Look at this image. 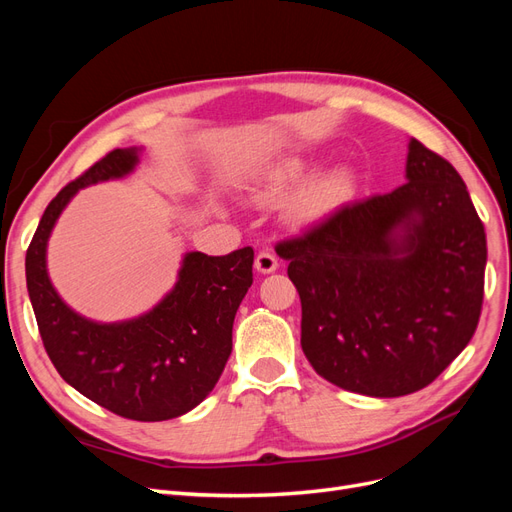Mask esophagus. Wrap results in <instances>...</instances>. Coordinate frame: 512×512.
<instances>
[{
  "mask_svg": "<svg viewBox=\"0 0 512 512\" xmlns=\"http://www.w3.org/2000/svg\"><path fill=\"white\" fill-rule=\"evenodd\" d=\"M256 269L260 273H273L277 269V258L269 250H260L256 254Z\"/></svg>",
  "mask_w": 512,
  "mask_h": 512,
  "instance_id": "obj_1",
  "label": "esophagus"
}]
</instances>
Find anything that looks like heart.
Instances as JSON below:
<instances>
[{
	"mask_svg": "<svg viewBox=\"0 0 512 512\" xmlns=\"http://www.w3.org/2000/svg\"><path fill=\"white\" fill-rule=\"evenodd\" d=\"M305 173H307V164L301 160H288L280 164L269 177L265 196L284 194L288 188H292L294 183H299L305 177ZM350 183L352 179L346 170H331V173L316 177L314 181H309L297 196H294L290 205L292 215L305 222L322 218V215H327L331 209H335L339 203H342L350 190Z\"/></svg>",
	"mask_w": 512,
	"mask_h": 512,
	"instance_id": "heart-1",
	"label": "heart"
}]
</instances>
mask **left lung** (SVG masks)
Here are the masks:
<instances>
[{
  "label": "left lung",
  "mask_w": 512,
  "mask_h": 512,
  "mask_svg": "<svg viewBox=\"0 0 512 512\" xmlns=\"http://www.w3.org/2000/svg\"><path fill=\"white\" fill-rule=\"evenodd\" d=\"M406 177L275 245L301 297L307 361L369 397L425 389L468 346L483 309L487 239L466 183L416 138Z\"/></svg>",
  "instance_id": "1"
}]
</instances>
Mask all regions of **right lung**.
Wrapping results in <instances>:
<instances>
[{"label":"right lung","mask_w":512,"mask_h":512,"mask_svg":"<svg viewBox=\"0 0 512 512\" xmlns=\"http://www.w3.org/2000/svg\"><path fill=\"white\" fill-rule=\"evenodd\" d=\"M136 160L134 149L108 151L51 200L27 247L25 275L44 350L59 376L113 414L153 423L192 410L220 380L232 322L254 282V250L188 254L173 292L136 320L98 324L74 314L46 275V241L76 192L128 175Z\"/></svg>","instance_id":"1"}]
</instances>
